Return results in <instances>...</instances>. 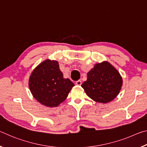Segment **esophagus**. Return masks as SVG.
Here are the masks:
<instances>
[{
  "label": "esophagus",
  "mask_w": 147,
  "mask_h": 147,
  "mask_svg": "<svg viewBox=\"0 0 147 147\" xmlns=\"http://www.w3.org/2000/svg\"><path fill=\"white\" fill-rule=\"evenodd\" d=\"M75 84H76V85H77V86H80L82 84V82H81V80H78V81L76 82Z\"/></svg>",
  "instance_id": "obj_1"
}]
</instances>
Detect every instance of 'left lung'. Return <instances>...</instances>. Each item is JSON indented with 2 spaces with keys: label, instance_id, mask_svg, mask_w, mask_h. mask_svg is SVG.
Instances as JSON below:
<instances>
[{
  "label": "left lung",
  "instance_id": "8db88e82",
  "mask_svg": "<svg viewBox=\"0 0 147 147\" xmlns=\"http://www.w3.org/2000/svg\"><path fill=\"white\" fill-rule=\"evenodd\" d=\"M123 86V78L117 69L104 61L94 65L82 84L87 95L98 103H108L117 97Z\"/></svg>",
  "mask_w": 147,
  "mask_h": 147
}]
</instances>
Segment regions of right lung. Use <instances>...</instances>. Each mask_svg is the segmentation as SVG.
I'll list each match as a JSON object with an SVG mask.
<instances>
[{
  "mask_svg": "<svg viewBox=\"0 0 147 147\" xmlns=\"http://www.w3.org/2000/svg\"><path fill=\"white\" fill-rule=\"evenodd\" d=\"M28 86L36 100L45 106L54 108L65 100L74 84L63 78L58 61L47 59L32 72Z\"/></svg>",
  "mask_w": 147,
  "mask_h": 147,
  "instance_id": "add662e5",
  "label": "right lung"
}]
</instances>
